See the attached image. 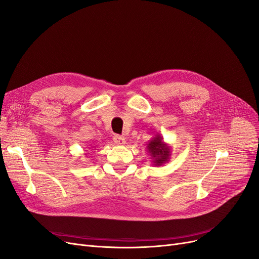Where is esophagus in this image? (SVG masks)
<instances>
[{"instance_id": "esophagus-1", "label": "esophagus", "mask_w": 259, "mask_h": 259, "mask_svg": "<svg viewBox=\"0 0 259 259\" xmlns=\"http://www.w3.org/2000/svg\"><path fill=\"white\" fill-rule=\"evenodd\" d=\"M113 142H114L116 145L123 146V145H125V143H126V140H125V138H124V137L119 136V135H116V136H114V137H113Z\"/></svg>"}]
</instances>
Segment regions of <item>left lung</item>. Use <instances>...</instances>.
Here are the masks:
<instances>
[{
    "label": "left lung",
    "mask_w": 259,
    "mask_h": 259,
    "mask_svg": "<svg viewBox=\"0 0 259 259\" xmlns=\"http://www.w3.org/2000/svg\"><path fill=\"white\" fill-rule=\"evenodd\" d=\"M146 149L154 166L164 165L170 159V147L164 142L160 134H156L151 140H149Z\"/></svg>",
    "instance_id": "1"
}]
</instances>
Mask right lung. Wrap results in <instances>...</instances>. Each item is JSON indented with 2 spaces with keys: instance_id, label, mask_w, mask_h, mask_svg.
I'll return each mask as SVG.
<instances>
[{
  "instance_id": "obj_1",
  "label": "right lung",
  "mask_w": 259,
  "mask_h": 259,
  "mask_svg": "<svg viewBox=\"0 0 259 259\" xmlns=\"http://www.w3.org/2000/svg\"><path fill=\"white\" fill-rule=\"evenodd\" d=\"M93 148H94V147H93Z\"/></svg>"
}]
</instances>
